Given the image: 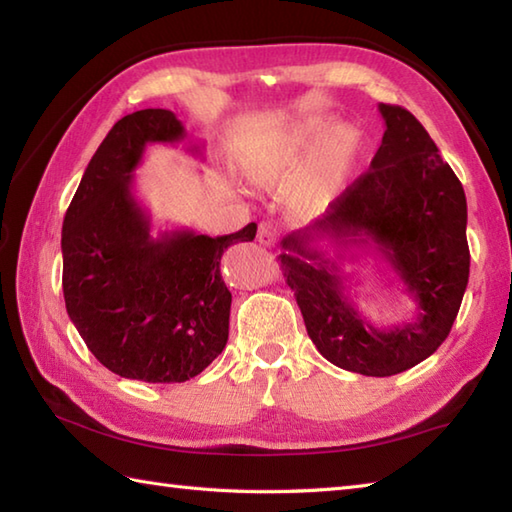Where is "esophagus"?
Here are the masks:
<instances>
[{
  "label": "esophagus",
  "mask_w": 512,
  "mask_h": 512,
  "mask_svg": "<svg viewBox=\"0 0 512 512\" xmlns=\"http://www.w3.org/2000/svg\"><path fill=\"white\" fill-rule=\"evenodd\" d=\"M258 243L265 245V247H274L276 240H278V229L274 223H269V220H265V223L258 225Z\"/></svg>",
  "instance_id": "obj_1"
}]
</instances>
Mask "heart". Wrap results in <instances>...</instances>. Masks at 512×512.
Returning a JSON list of instances; mask_svg holds the SVG:
<instances>
[{
	"instance_id": "1",
	"label": "heart",
	"mask_w": 512,
	"mask_h": 512,
	"mask_svg": "<svg viewBox=\"0 0 512 512\" xmlns=\"http://www.w3.org/2000/svg\"><path fill=\"white\" fill-rule=\"evenodd\" d=\"M361 151L359 131L314 115L254 147L240 162V171L258 187H274L303 176L296 194L298 207L316 211L345 187Z\"/></svg>"
}]
</instances>
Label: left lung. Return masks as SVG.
<instances>
[{"label":"left lung","instance_id":"obj_1","mask_svg":"<svg viewBox=\"0 0 512 512\" xmlns=\"http://www.w3.org/2000/svg\"><path fill=\"white\" fill-rule=\"evenodd\" d=\"M379 111L385 133L370 169L330 202L323 218L287 234L278 256L316 350L365 376L399 374L437 352L470 274L459 178L410 111L392 104H379ZM363 255L383 259L400 278L418 310L412 322L376 328L358 312L340 265Z\"/></svg>","mask_w":512,"mask_h":512}]
</instances>
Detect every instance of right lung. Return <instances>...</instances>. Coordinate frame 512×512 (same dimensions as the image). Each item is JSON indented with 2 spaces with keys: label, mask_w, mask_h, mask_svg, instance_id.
I'll return each instance as SVG.
<instances>
[{
  "label": "right lung",
  "mask_w": 512,
  "mask_h": 512,
  "mask_svg": "<svg viewBox=\"0 0 512 512\" xmlns=\"http://www.w3.org/2000/svg\"><path fill=\"white\" fill-rule=\"evenodd\" d=\"M185 138L173 111L124 115L93 153L64 216L66 312L95 359L124 379L189 381L225 350L231 292L220 258L256 236V223L216 238L194 229L151 234L133 171L147 144ZM187 151L200 156L202 144Z\"/></svg>",
  "instance_id": "1"
}]
</instances>
